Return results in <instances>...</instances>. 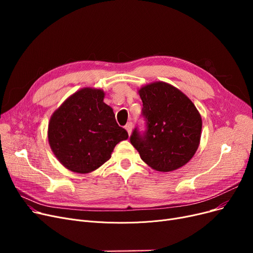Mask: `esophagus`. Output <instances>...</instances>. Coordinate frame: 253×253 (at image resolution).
<instances>
[{"label": "esophagus", "mask_w": 253, "mask_h": 253, "mask_svg": "<svg viewBox=\"0 0 253 253\" xmlns=\"http://www.w3.org/2000/svg\"><path fill=\"white\" fill-rule=\"evenodd\" d=\"M132 127H133V124H132V122H129V123H127V124H126V126H125V129L127 130V132H128V134H129V135L131 134Z\"/></svg>", "instance_id": "34e87169"}]
</instances>
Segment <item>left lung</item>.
Here are the masks:
<instances>
[{"instance_id": "1", "label": "left lung", "mask_w": 253, "mask_h": 253, "mask_svg": "<svg viewBox=\"0 0 253 253\" xmlns=\"http://www.w3.org/2000/svg\"><path fill=\"white\" fill-rule=\"evenodd\" d=\"M145 129L135 127L130 142L142 161L153 169L168 172L187 164L201 137L202 119L181 91L164 82L139 90Z\"/></svg>"}]
</instances>
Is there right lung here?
<instances>
[{
	"label": "right lung",
	"instance_id": "obj_1",
	"mask_svg": "<svg viewBox=\"0 0 253 253\" xmlns=\"http://www.w3.org/2000/svg\"><path fill=\"white\" fill-rule=\"evenodd\" d=\"M103 97L101 90L84 88L66 99L50 119V147L59 162L77 173L100 167L116 144L128 138Z\"/></svg>",
	"mask_w": 253,
	"mask_h": 253
}]
</instances>
